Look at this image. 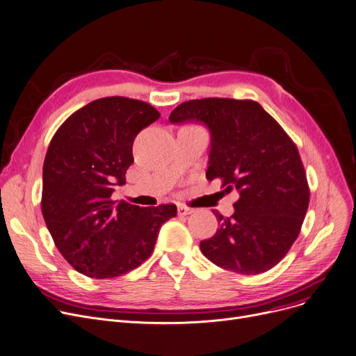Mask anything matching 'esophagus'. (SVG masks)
<instances>
[{
    "instance_id": "34e87169",
    "label": "esophagus",
    "mask_w": 356,
    "mask_h": 356,
    "mask_svg": "<svg viewBox=\"0 0 356 356\" xmlns=\"http://www.w3.org/2000/svg\"><path fill=\"white\" fill-rule=\"evenodd\" d=\"M191 213H194V209L185 206V204H178V214L179 216H188Z\"/></svg>"
}]
</instances>
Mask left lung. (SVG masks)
Returning a JSON list of instances; mask_svg holds the SVG:
<instances>
[{
	"label": "left lung",
	"instance_id": "left-lung-1",
	"mask_svg": "<svg viewBox=\"0 0 356 356\" xmlns=\"http://www.w3.org/2000/svg\"><path fill=\"white\" fill-rule=\"evenodd\" d=\"M171 123H204L211 134L207 179L236 190L234 213L217 210L218 229L200 249L209 261L243 275L266 273L290 250L306 217L310 190L296 143L257 101L190 99Z\"/></svg>",
	"mask_w": 356,
	"mask_h": 356
}]
</instances>
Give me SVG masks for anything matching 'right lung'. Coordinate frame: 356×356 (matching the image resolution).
<instances>
[{"mask_svg":"<svg viewBox=\"0 0 356 356\" xmlns=\"http://www.w3.org/2000/svg\"><path fill=\"white\" fill-rule=\"evenodd\" d=\"M159 111L145 101L106 97L66 118L43 163L42 213L62 257L90 278L120 277L154 252L175 204L139 207L113 201L126 184L131 147Z\"/></svg>","mask_w":356,"mask_h":356,"instance_id":"right-lung-1","label":"right lung"}]
</instances>
